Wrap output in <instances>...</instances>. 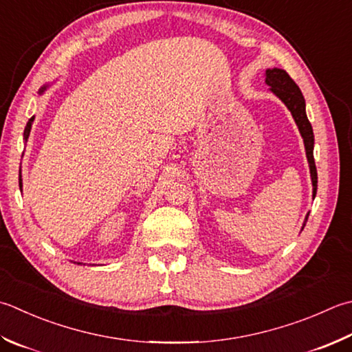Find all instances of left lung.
Returning a JSON list of instances; mask_svg holds the SVG:
<instances>
[{
  "instance_id": "obj_1",
  "label": "left lung",
  "mask_w": 352,
  "mask_h": 352,
  "mask_svg": "<svg viewBox=\"0 0 352 352\" xmlns=\"http://www.w3.org/2000/svg\"><path fill=\"white\" fill-rule=\"evenodd\" d=\"M265 84L270 87V91L282 100V103L288 108V111L292 113L296 125L299 128V133L304 139L305 144V153H307V160L309 164V175H311V183H313V197H316V192H318V170H316V163H314V134H313V126L309 123L307 111H305V99L302 96V91L299 87L296 85V82L288 76V73L282 68H267L265 70ZM308 219V213L305 217L304 226Z\"/></svg>"
}]
</instances>
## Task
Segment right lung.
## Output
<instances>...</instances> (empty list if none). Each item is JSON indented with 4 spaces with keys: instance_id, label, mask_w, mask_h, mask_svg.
<instances>
[{
    "instance_id": "add662e5",
    "label": "right lung",
    "mask_w": 352,
    "mask_h": 352,
    "mask_svg": "<svg viewBox=\"0 0 352 352\" xmlns=\"http://www.w3.org/2000/svg\"><path fill=\"white\" fill-rule=\"evenodd\" d=\"M48 88V85H44V87H41L39 88V96L41 94H44V91H45V89ZM33 120H34V116L33 117H30V119H29V122H27V125H25V129H24V142H27V139H29V135H30V129H32V123H33ZM19 188L21 189H23V180H21V178H19Z\"/></svg>"
}]
</instances>
